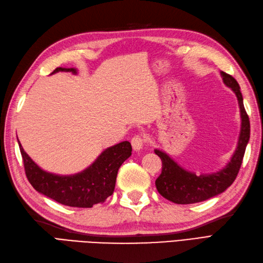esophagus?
Segmentation results:
<instances>
[{
  "mask_svg": "<svg viewBox=\"0 0 263 263\" xmlns=\"http://www.w3.org/2000/svg\"><path fill=\"white\" fill-rule=\"evenodd\" d=\"M144 144H145V139H144L143 136H140V135H137L132 139L133 148H134V151H136V152L142 151L143 147H144Z\"/></svg>",
  "mask_w": 263,
  "mask_h": 263,
  "instance_id": "obj_1",
  "label": "esophagus"
}]
</instances>
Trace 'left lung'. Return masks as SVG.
I'll use <instances>...</instances> for the list:
<instances>
[{
  "label": "left lung",
  "instance_id": "8db88e82",
  "mask_svg": "<svg viewBox=\"0 0 263 263\" xmlns=\"http://www.w3.org/2000/svg\"><path fill=\"white\" fill-rule=\"evenodd\" d=\"M221 77L224 85L235 93L240 108L241 128L236 148L229 163L223 168L200 175L183 168L164 151L154 149L156 155L161 157L163 163L161 175L155 182L156 189L159 194L171 202L176 204H193L206 201L211 197L223 193L229 186H231L240 171L250 139V121L243 105L239 83L232 76L223 71H221Z\"/></svg>",
  "mask_w": 263,
  "mask_h": 263
}]
</instances>
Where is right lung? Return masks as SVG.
Segmentation results:
<instances>
[{
  "mask_svg": "<svg viewBox=\"0 0 263 263\" xmlns=\"http://www.w3.org/2000/svg\"><path fill=\"white\" fill-rule=\"evenodd\" d=\"M59 71L78 74V70L74 68H57L52 74ZM17 143L25 174L34 190L58 203L72 208H92L95 204L105 202L114 193L119 167L132 155V145L125 140L108 147L86 170L71 175H58L42 170L24 152L18 139Z\"/></svg>",
  "mask_w": 263,
  "mask_h": 263,
  "instance_id": "obj_1",
  "label": "right lung"
}]
</instances>
